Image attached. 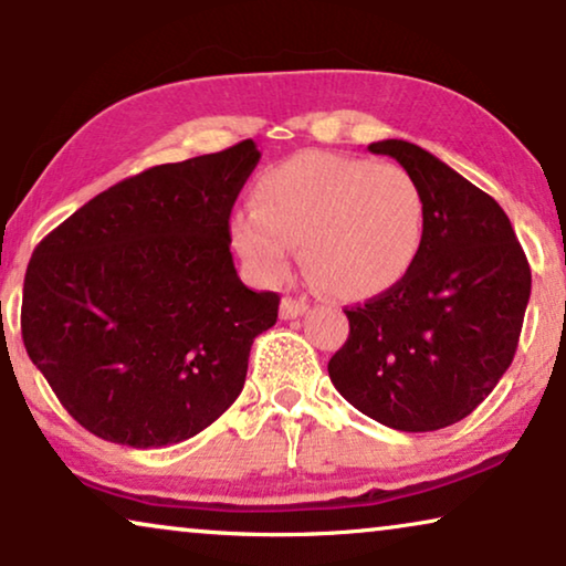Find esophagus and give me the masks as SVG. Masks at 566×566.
I'll return each mask as SVG.
<instances>
[{
	"label": "esophagus",
	"mask_w": 566,
	"mask_h": 566,
	"mask_svg": "<svg viewBox=\"0 0 566 566\" xmlns=\"http://www.w3.org/2000/svg\"><path fill=\"white\" fill-rule=\"evenodd\" d=\"M305 311H307V303L303 297H284L282 305H279V315H282L284 321L297 318V315H303Z\"/></svg>",
	"instance_id": "34e87169"
}]
</instances>
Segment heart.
I'll return each instance as SVG.
<instances>
[{
  "label": "heart",
  "instance_id": "1",
  "mask_svg": "<svg viewBox=\"0 0 566 566\" xmlns=\"http://www.w3.org/2000/svg\"><path fill=\"white\" fill-rule=\"evenodd\" d=\"M427 238L424 191L390 163L300 153L255 180L253 209L232 217V243L266 282L300 245L313 284L342 300L380 297L417 266Z\"/></svg>",
  "mask_w": 566,
  "mask_h": 566
}]
</instances>
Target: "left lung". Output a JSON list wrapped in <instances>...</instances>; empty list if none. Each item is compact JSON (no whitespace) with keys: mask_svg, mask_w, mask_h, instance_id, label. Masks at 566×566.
I'll use <instances>...</instances> for the list:
<instances>
[{"mask_svg":"<svg viewBox=\"0 0 566 566\" xmlns=\"http://www.w3.org/2000/svg\"><path fill=\"white\" fill-rule=\"evenodd\" d=\"M424 191L427 238L398 287L346 307L349 338L328 361L338 394L401 432L469 417L515 357L531 266L492 196L403 139L373 142Z\"/></svg>","mask_w":566,"mask_h":566,"instance_id":"1","label":"left lung"}]
</instances>
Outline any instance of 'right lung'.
I'll return each instance as SVG.
<instances>
[{"label": "right lung", "instance_id": "obj_1", "mask_svg": "<svg viewBox=\"0 0 566 566\" xmlns=\"http://www.w3.org/2000/svg\"><path fill=\"white\" fill-rule=\"evenodd\" d=\"M253 139L155 165L97 193L38 243L20 328L28 357L87 432L132 448L199 434L240 396L276 292L240 282L230 212Z\"/></svg>", "mask_w": 566, "mask_h": 566}]
</instances>
